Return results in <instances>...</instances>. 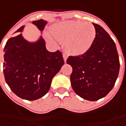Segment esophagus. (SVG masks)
<instances>
[{
  "mask_svg": "<svg viewBox=\"0 0 126 126\" xmlns=\"http://www.w3.org/2000/svg\"><path fill=\"white\" fill-rule=\"evenodd\" d=\"M63 58H64V62H66V60H67V58H68V56L64 53V54H63Z\"/></svg>",
  "mask_w": 126,
  "mask_h": 126,
  "instance_id": "34e87169",
  "label": "esophagus"
}]
</instances>
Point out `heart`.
Returning a JSON list of instances; mask_svg holds the SVG:
<instances>
[{"label":"heart","instance_id":"obj_1","mask_svg":"<svg viewBox=\"0 0 126 126\" xmlns=\"http://www.w3.org/2000/svg\"><path fill=\"white\" fill-rule=\"evenodd\" d=\"M51 33L56 39L64 41V47L72 55H82L88 51L96 38V29L90 22L69 20L58 23ZM49 41L53 40L47 35Z\"/></svg>","mask_w":126,"mask_h":126}]
</instances>
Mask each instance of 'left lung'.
Wrapping results in <instances>:
<instances>
[{
    "label": "left lung",
    "mask_w": 126,
    "mask_h": 126,
    "mask_svg": "<svg viewBox=\"0 0 126 126\" xmlns=\"http://www.w3.org/2000/svg\"><path fill=\"white\" fill-rule=\"evenodd\" d=\"M96 38L89 50L79 56H69L72 66L71 87L80 97L97 101L114 88L120 69L119 55L112 38L101 26L93 23Z\"/></svg>",
    "instance_id": "left-lung-1"
}]
</instances>
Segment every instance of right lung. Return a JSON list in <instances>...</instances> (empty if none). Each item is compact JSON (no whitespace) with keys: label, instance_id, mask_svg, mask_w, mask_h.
<instances>
[{"label":"right lung","instance_id":"1","mask_svg":"<svg viewBox=\"0 0 126 126\" xmlns=\"http://www.w3.org/2000/svg\"><path fill=\"white\" fill-rule=\"evenodd\" d=\"M32 23L43 32L47 22L39 19ZM24 27L16 32H22ZM4 52L6 83L16 95L30 101L41 98L49 91L53 77L64 64L62 52H49L42 36L30 43L19 33L7 41Z\"/></svg>","mask_w":126,"mask_h":126}]
</instances>
